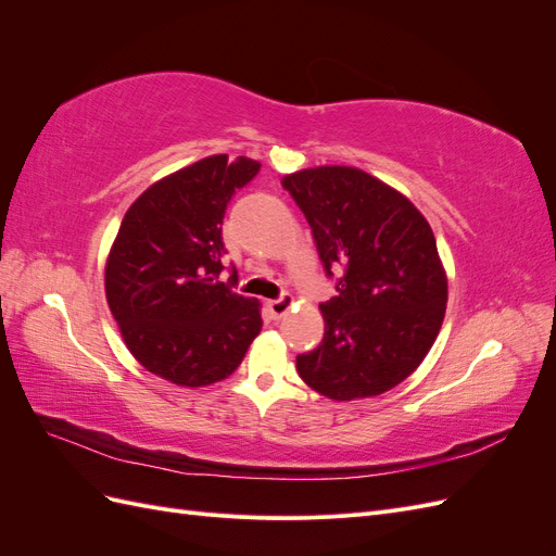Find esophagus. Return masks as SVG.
Listing matches in <instances>:
<instances>
[{
    "mask_svg": "<svg viewBox=\"0 0 556 556\" xmlns=\"http://www.w3.org/2000/svg\"><path fill=\"white\" fill-rule=\"evenodd\" d=\"M290 308H292V299L290 296H280V299L266 301V311H268V315H271L274 319L285 317V315L290 313Z\"/></svg>",
    "mask_w": 556,
    "mask_h": 556,
    "instance_id": "1",
    "label": "esophagus"
}]
</instances>
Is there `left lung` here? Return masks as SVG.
Segmentation results:
<instances>
[{"instance_id": "8db88e82", "label": "left lung", "mask_w": 556, "mask_h": 556, "mask_svg": "<svg viewBox=\"0 0 556 556\" xmlns=\"http://www.w3.org/2000/svg\"><path fill=\"white\" fill-rule=\"evenodd\" d=\"M336 280L319 304L325 339L296 357L308 387L333 401L378 396L422 364L441 331L447 276L433 231L408 197L355 166L282 178Z\"/></svg>"}]
</instances>
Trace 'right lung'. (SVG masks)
Wrapping results in <instances>:
<instances>
[{"mask_svg":"<svg viewBox=\"0 0 556 556\" xmlns=\"http://www.w3.org/2000/svg\"><path fill=\"white\" fill-rule=\"evenodd\" d=\"M250 157L211 155L134 201L106 260V301L127 350L180 387L225 380L262 329L260 301L223 282L229 199L260 172Z\"/></svg>","mask_w":556,"mask_h":556,"instance_id":"right-lung-1","label":"right lung"}]
</instances>
